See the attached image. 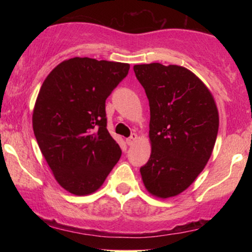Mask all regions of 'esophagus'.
Returning a JSON list of instances; mask_svg holds the SVG:
<instances>
[{
    "label": "esophagus",
    "instance_id": "obj_1",
    "mask_svg": "<svg viewBox=\"0 0 252 252\" xmlns=\"http://www.w3.org/2000/svg\"><path fill=\"white\" fill-rule=\"evenodd\" d=\"M136 141H137V135L136 134H131L130 135V137H128L126 140V142L128 146H132V144L136 143Z\"/></svg>",
    "mask_w": 252,
    "mask_h": 252
}]
</instances>
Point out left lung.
<instances>
[{
    "label": "left lung",
    "instance_id": "left-lung-1",
    "mask_svg": "<svg viewBox=\"0 0 252 252\" xmlns=\"http://www.w3.org/2000/svg\"><path fill=\"white\" fill-rule=\"evenodd\" d=\"M149 100L152 153L141 167L144 186L158 198L189 189L215 147L219 115L215 98L193 72L178 65H135Z\"/></svg>",
    "mask_w": 252,
    "mask_h": 252
}]
</instances>
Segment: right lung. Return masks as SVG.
Listing matches in <instances>:
<instances>
[{
  "label": "right lung",
  "mask_w": 252,
  "mask_h": 252,
  "mask_svg": "<svg viewBox=\"0 0 252 252\" xmlns=\"http://www.w3.org/2000/svg\"><path fill=\"white\" fill-rule=\"evenodd\" d=\"M129 63L72 58L54 67L37 94L33 130L46 162L67 192H96L122 150L106 129L105 100Z\"/></svg>",
  "instance_id": "1"
}]
</instances>
